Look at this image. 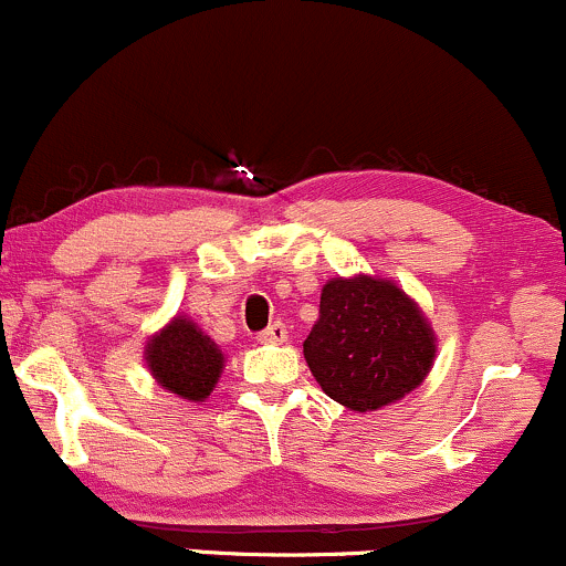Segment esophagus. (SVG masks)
Listing matches in <instances>:
<instances>
[{
  "mask_svg": "<svg viewBox=\"0 0 566 566\" xmlns=\"http://www.w3.org/2000/svg\"><path fill=\"white\" fill-rule=\"evenodd\" d=\"M258 340L261 343H284L287 340V327H284L282 322H274L271 327H265L261 335H258Z\"/></svg>",
  "mask_w": 566,
  "mask_h": 566,
  "instance_id": "34e87169",
  "label": "esophagus"
}]
</instances>
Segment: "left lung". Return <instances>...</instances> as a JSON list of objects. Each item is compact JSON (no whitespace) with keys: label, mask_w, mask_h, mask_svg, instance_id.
Returning <instances> with one entry per match:
<instances>
[{"label":"left lung","mask_w":566,"mask_h":566,"mask_svg":"<svg viewBox=\"0 0 566 566\" xmlns=\"http://www.w3.org/2000/svg\"><path fill=\"white\" fill-rule=\"evenodd\" d=\"M303 356L322 391L354 412L405 399L426 380L437 337L423 311L391 279H329Z\"/></svg>","instance_id":"left-lung-1"}]
</instances>
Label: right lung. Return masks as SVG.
Listing matches in <instances>:
<instances>
[{
    "label": "right lung",
    "instance_id": "add662e5",
    "mask_svg": "<svg viewBox=\"0 0 566 566\" xmlns=\"http://www.w3.org/2000/svg\"><path fill=\"white\" fill-rule=\"evenodd\" d=\"M146 365L161 388L188 401H205L223 373V350L186 316L146 343Z\"/></svg>",
    "mask_w": 566,
    "mask_h": 566
}]
</instances>
